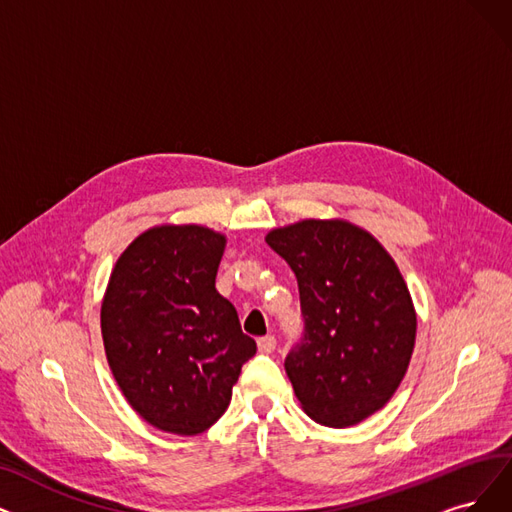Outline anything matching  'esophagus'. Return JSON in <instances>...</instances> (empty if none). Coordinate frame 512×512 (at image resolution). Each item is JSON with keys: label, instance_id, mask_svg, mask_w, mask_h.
<instances>
[{"label": "esophagus", "instance_id": "obj_1", "mask_svg": "<svg viewBox=\"0 0 512 512\" xmlns=\"http://www.w3.org/2000/svg\"><path fill=\"white\" fill-rule=\"evenodd\" d=\"M275 346H277L275 336H262V338H258V351H260V353H264V355L273 353V351H275Z\"/></svg>", "mask_w": 512, "mask_h": 512}]
</instances>
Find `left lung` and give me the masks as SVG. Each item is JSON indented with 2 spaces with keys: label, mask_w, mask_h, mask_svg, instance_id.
<instances>
[{
  "label": "left lung",
  "mask_w": 512,
  "mask_h": 512,
  "mask_svg": "<svg viewBox=\"0 0 512 512\" xmlns=\"http://www.w3.org/2000/svg\"><path fill=\"white\" fill-rule=\"evenodd\" d=\"M267 243L298 281L304 330L283 365L302 410L334 428L372 416L397 391L416 342L395 260L342 220H302Z\"/></svg>",
  "instance_id": "obj_1"
}]
</instances>
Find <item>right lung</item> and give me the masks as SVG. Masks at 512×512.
<instances>
[{
  "label": "right lung",
  "mask_w": 512,
  "mask_h": 512,
  "mask_svg": "<svg viewBox=\"0 0 512 512\" xmlns=\"http://www.w3.org/2000/svg\"><path fill=\"white\" fill-rule=\"evenodd\" d=\"M224 243L197 224L157 227L134 239L111 273L100 309L111 372L161 431H208L256 355L235 306L216 292Z\"/></svg>",
  "instance_id": "obj_1"
}]
</instances>
